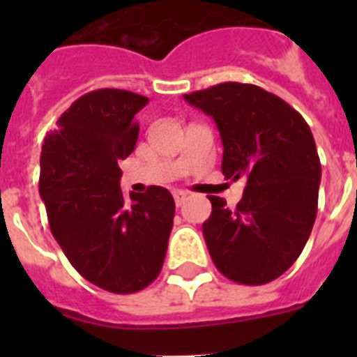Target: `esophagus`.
Instances as JSON below:
<instances>
[{
  "label": "esophagus",
  "mask_w": 357,
  "mask_h": 357,
  "mask_svg": "<svg viewBox=\"0 0 357 357\" xmlns=\"http://www.w3.org/2000/svg\"><path fill=\"white\" fill-rule=\"evenodd\" d=\"M173 198H175L176 207H181L185 202V198H188V193L185 191H173Z\"/></svg>",
  "instance_id": "1"
}]
</instances>
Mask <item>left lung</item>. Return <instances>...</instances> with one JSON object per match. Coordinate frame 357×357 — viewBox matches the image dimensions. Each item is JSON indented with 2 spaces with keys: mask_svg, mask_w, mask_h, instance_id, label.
I'll use <instances>...</instances> for the list:
<instances>
[{
  "mask_svg": "<svg viewBox=\"0 0 357 357\" xmlns=\"http://www.w3.org/2000/svg\"><path fill=\"white\" fill-rule=\"evenodd\" d=\"M184 100L216 121L227 181L247 182L236 209L209 197L202 230L214 266L239 284L272 282L302 254L317 218L321 166L311 128L282 98L252 84L223 82Z\"/></svg>",
  "mask_w": 357,
  "mask_h": 357,
  "instance_id": "obj_1",
  "label": "left lung"
}]
</instances>
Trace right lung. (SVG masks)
<instances>
[{"label":"right lung","mask_w":357,"mask_h":357,"mask_svg":"<svg viewBox=\"0 0 357 357\" xmlns=\"http://www.w3.org/2000/svg\"><path fill=\"white\" fill-rule=\"evenodd\" d=\"M146 103L130 91H91L59 118L40 151L39 193L53 238L84 279L118 295L157 279L175 216L168 189L130 193L128 204L119 188L118 162L134 151L135 114Z\"/></svg>","instance_id":"add662e5"}]
</instances>
